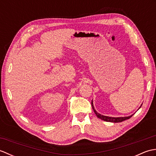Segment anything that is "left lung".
I'll return each mask as SVG.
<instances>
[{"label":"left lung","instance_id":"left-lung-1","mask_svg":"<svg viewBox=\"0 0 156 156\" xmlns=\"http://www.w3.org/2000/svg\"><path fill=\"white\" fill-rule=\"evenodd\" d=\"M92 109H93V111H94L96 115L97 116V117L102 119V120H103L105 121H107V122H122L123 121L127 120V119H130L132 115L131 116H129V117H107V116H104V115H102L101 114H99L98 112H97V111L95 110L94 108V106H93V102H92Z\"/></svg>","mask_w":156,"mask_h":156}]
</instances>
